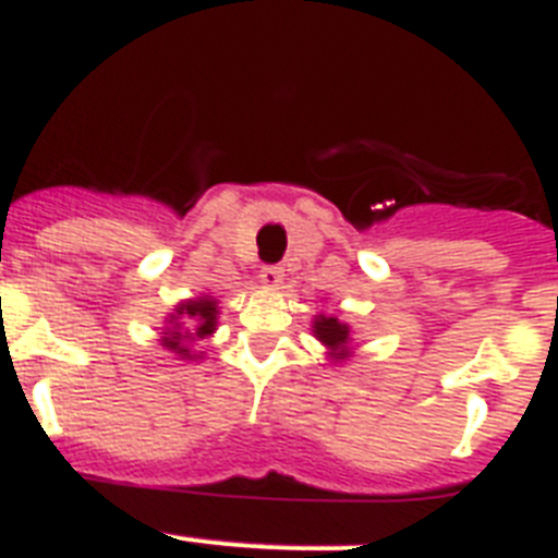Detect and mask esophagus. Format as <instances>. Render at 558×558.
<instances>
[{
	"instance_id": "esophagus-1",
	"label": "esophagus",
	"mask_w": 558,
	"mask_h": 558,
	"mask_svg": "<svg viewBox=\"0 0 558 558\" xmlns=\"http://www.w3.org/2000/svg\"><path fill=\"white\" fill-rule=\"evenodd\" d=\"M282 268L279 265H265V268L259 270V282L265 284V288H279L282 284Z\"/></svg>"
}]
</instances>
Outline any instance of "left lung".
Here are the masks:
<instances>
[{"label": "left lung", "mask_w": 558, "mask_h": 558, "mask_svg": "<svg viewBox=\"0 0 558 558\" xmlns=\"http://www.w3.org/2000/svg\"><path fill=\"white\" fill-rule=\"evenodd\" d=\"M313 333L319 336L322 342L328 344V348L339 351V348H344V342H348V333H351V330H348V325L333 319V316H319V319L313 322ZM336 359H344V351Z\"/></svg>", "instance_id": "8db88e82"}]
</instances>
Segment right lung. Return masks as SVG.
Masks as SVG:
<instances>
[{"label": "right lung", "instance_id": "1", "mask_svg": "<svg viewBox=\"0 0 558 558\" xmlns=\"http://www.w3.org/2000/svg\"><path fill=\"white\" fill-rule=\"evenodd\" d=\"M179 316H185L187 325L191 328H196V333H177V328H173V333L165 336V348L173 353H179V356H191V351H187L185 344H182V339H193V336H207L214 333L216 328V302L214 299H196V302H185V305H179L177 316L173 319H179Z\"/></svg>", "mask_w": 558, "mask_h": 558}]
</instances>
